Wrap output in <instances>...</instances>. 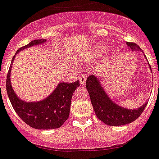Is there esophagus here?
Returning <instances> with one entry per match:
<instances>
[{
  "instance_id": "esophagus-1",
  "label": "esophagus",
  "mask_w": 159,
  "mask_h": 159,
  "mask_svg": "<svg viewBox=\"0 0 159 159\" xmlns=\"http://www.w3.org/2000/svg\"><path fill=\"white\" fill-rule=\"evenodd\" d=\"M78 80H79L80 84H81V85H84V84H85V81H86V76L82 75L79 78H78Z\"/></svg>"
}]
</instances>
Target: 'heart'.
Masks as SVG:
<instances>
[{
	"label": "heart",
	"instance_id": "obj_1",
	"mask_svg": "<svg viewBox=\"0 0 159 159\" xmlns=\"http://www.w3.org/2000/svg\"><path fill=\"white\" fill-rule=\"evenodd\" d=\"M106 48L107 46L105 45L104 44H96V45H94V47L92 48V51L90 52V53H91L92 55H93V56H99L100 53L103 52L104 50H106ZM110 51H111V50H110Z\"/></svg>",
	"mask_w": 159,
	"mask_h": 159
}]
</instances>
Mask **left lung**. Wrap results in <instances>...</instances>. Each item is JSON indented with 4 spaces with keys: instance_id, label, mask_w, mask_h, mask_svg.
<instances>
[{
    "instance_id": "obj_1",
    "label": "left lung",
    "mask_w": 159,
    "mask_h": 159,
    "mask_svg": "<svg viewBox=\"0 0 159 159\" xmlns=\"http://www.w3.org/2000/svg\"><path fill=\"white\" fill-rule=\"evenodd\" d=\"M126 44L132 51L141 52L140 47L135 43L127 42ZM144 56L146 57L145 55ZM86 89L96 117L107 125L118 126L133 122L140 117L148 104L147 101L136 109H129L117 104L107 94L100 78L94 75H91L87 78Z\"/></svg>"
}]
</instances>
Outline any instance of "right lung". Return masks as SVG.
Here are the masks:
<instances>
[{
  "instance_id": "add662e5",
  "label": "right lung",
  "mask_w": 159,
  "mask_h": 159,
  "mask_svg": "<svg viewBox=\"0 0 159 159\" xmlns=\"http://www.w3.org/2000/svg\"><path fill=\"white\" fill-rule=\"evenodd\" d=\"M45 39L34 40L19 48V52L32 46L44 44ZM11 59V66L6 79V89L10 102L19 118L32 128L37 129H58L67 120L70 110L73 93L80 85L79 81L74 83L59 82L52 93L45 99L37 102H26L17 96L11 82V65L16 57Z\"/></svg>"
}]
</instances>
